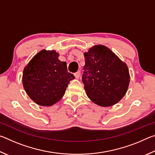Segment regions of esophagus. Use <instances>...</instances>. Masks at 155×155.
<instances>
[{
  "instance_id": "34e87169",
  "label": "esophagus",
  "mask_w": 155,
  "mask_h": 155,
  "mask_svg": "<svg viewBox=\"0 0 155 155\" xmlns=\"http://www.w3.org/2000/svg\"><path fill=\"white\" fill-rule=\"evenodd\" d=\"M80 75H81V72H80L79 71H78V72L74 73V76H75L76 78H79V77H80Z\"/></svg>"
}]
</instances>
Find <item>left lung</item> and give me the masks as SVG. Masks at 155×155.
Instances as JSON below:
<instances>
[{
    "instance_id": "8db88e82",
    "label": "left lung",
    "mask_w": 155,
    "mask_h": 155,
    "mask_svg": "<svg viewBox=\"0 0 155 155\" xmlns=\"http://www.w3.org/2000/svg\"><path fill=\"white\" fill-rule=\"evenodd\" d=\"M84 56L82 81L88 98L101 107L118 103L127 93L130 82L127 64L103 45L93 46Z\"/></svg>"
}]
</instances>
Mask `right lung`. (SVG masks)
I'll list each match as a JSON object with an SVG mask.
<instances>
[{"mask_svg":"<svg viewBox=\"0 0 155 155\" xmlns=\"http://www.w3.org/2000/svg\"><path fill=\"white\" fill-rule=\"evenodd\" d=\"M54 51L42 50L26 65L22 83L28 96L39 105L51 106L64 96L74 76L68 72L67 64L59 60Z\"/></svg>","mask_w":155,"mask_h":155,"instance_id":"obj_1","label":"right lung"}]
</instances>
